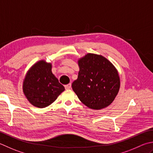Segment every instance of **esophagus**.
Segmentation results:
<instances>
[{
    "label": "esophagus",
    "instance_id": "34e87169",
    "mask_svg": "<svg viewBox=\"0 0 153 153\" xmlns=\"http://www.w3.org/2000/svg\"><path fill=\"white\" fill-rule=\"evenodd\" d=\"M71 83H69L68 85H65V88L66 89H71Z\"/></svg>",
    "mask_w": 153,
    "mask_h": 153
}]
</instances>
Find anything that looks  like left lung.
<instances>
[{"label":"left lung","instance_id":"1","mask_svg":"<svg viewBox=\"0 0 153 153\" xmlns=\"http://www.w3.org/2000/svg\"><path fill=\"white\" fill-rule=\"evenodd\" d=\"M79 68L72 89L88 107L99 110L114 101L120 88V77L113 64L101 55L88 53L77 61Z\"/></svg>","mask_w":153,"mask_h":153}]
</instances>
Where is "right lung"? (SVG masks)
<instances>
[{
    "instance_id": "1",
    "label": "right lung",
    "mask_w": 153,
    "mask_h": 153,
    "mask_svg": "<svg viewBox=\"0 0 153 153\" xmlns=\"http://www.w3.org/2000/svg\"><path fill=\"white\" fill-rule=\"evenodd\" d=\"M22 89L33 106L44 108L54 102L65 88L52 74V64L42 59L36 62L27 71Z\"/></svg>"
}]
</instances>
